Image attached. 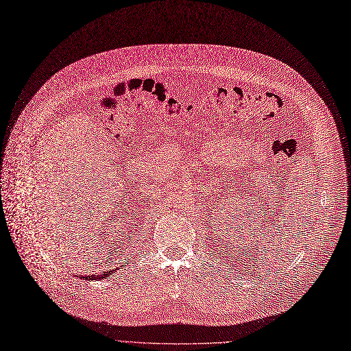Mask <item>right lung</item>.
<instances>
[{"label":"right lung","mask_w":351,"mask_h":351,"mask_svg":"<svg viewBox=\"0 0 351 351\" xmlns=\"http://www.w3.org/2000/svg\"><path fill=\"white\" fill-rule=\"evenodd\" d=\"M112 271H109V272H103L101 276H96V274H90V276H86V280H100V278H106V277H109V276H112Z\"/></svg>","instance_id":"right-lung-1"}]
</instances>
